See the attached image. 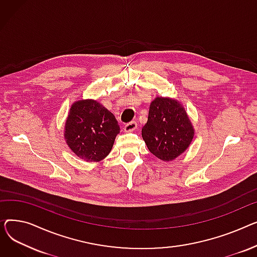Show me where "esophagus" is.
<instances>
[{
  "mask_svg": "<svg viewBox=\"0 0 257 257\" xmlns=\"http://www.w3.org/2000/svg\"><path fill=\"white\" fill-rule=\"evenodd\" d=\"M136 128H137V122H136V121H131V122H128L124 125V131L125 132H133Z\"/></svg>",
  "mask_w": 257,
  "mask_h": 257,
  "instance_id": "esophagus-1",
  "label": "esophagus"
}]
</instances>
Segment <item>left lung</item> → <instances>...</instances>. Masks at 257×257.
Segmentation results:
<instances>
[{
    "mask_svg": "<svg viewBox=\"0 0 257 257\" xmlns=\"http://www.w3.org/2000/svg\"><path fill=\"white\" fill-rule=\"evenodd\" d=\"M193 136L190 119L179 102L157 97L150 103L142 137L154 156L165 162L174 160L188 148Z\"/></svg>",
    "mask_w": 257,
    "mask_h": 257,
    "instance_id": "left-lung-1",
    "label": "left lung"
}]
</instances>
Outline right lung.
<instances>
[{
	"label": "right lung",
	"instance_id": "1",
	"mask_svg": "<svg viewBox=\"0 0 257 257\" xmlns=\"http://www.w3.org/2000/svg\"><path fill=\"white\" fill-rule=\"evenodd\" d=\"M120 128L115 116L96 100L74 102L65 124V139L72 152L88 162H98L111 152Z\"/></svg>",
	"mask_w": 257,
	"mask_h": 257
}]
</instances>
